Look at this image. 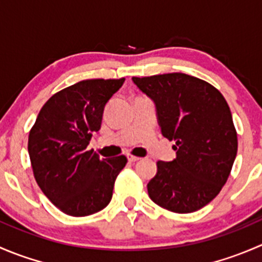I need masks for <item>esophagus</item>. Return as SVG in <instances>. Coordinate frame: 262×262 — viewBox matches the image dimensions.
Instances as JSON below:
<instances>
[{"mask_svg": "<svg viewBox=\"0 0 262 262\" xmlns=\"http://www.w3.org/2000/svg\"><path fill=\"white\" fill-rule=\"evenodd\" d=\"M128 160L130 161V162H136V161L141 160V157H138V156H134V155H128Z\"/></svg>", "mask_w": 262, "mask_h": 262, "instance_id": "34e87169", "label": "esophagus"}]
</instances>
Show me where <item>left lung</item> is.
Wrapping results in <instances>:
<instances>
[{
	"label": "left lung",
	"mask_w": 262,
	"mask_h": 262,
	"mask_svg": "<svg viewBox=\"0 0 262 262\" xmlns=\"http://www.w3.org/2000/svg\"><path fill=\"white\" fill-rule=\"evenodd\" d=\"M155 101L161 132L176 158L157 162L148 195L173 213H192L210 203L231 173L238 139L223 95L200 78L185 73L133 77Z\"/></svg>",
	"instance_id": "8db88e82"
}]
</instances>
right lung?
Segmentation results:
<instances>
[{
  "label": "right lung",
  "instance_id": "add662e5",
  "mask_svg": "<svg viewBox=\"0 0 262 262\" xmlns=\"http://www.w3.org/2000/svg\"><path fill=\"white\" fill-rule=\"evenodd\" d=\"M125 78H92L60 90L43 105L29 133L28 150L34 178L63 213L84 216L110 203L124 155L100 158L87 149L101 128L104 107Z\"/></svg>",
  "mask_w": 262,
  "mask_h": 262
}]
</instances>
